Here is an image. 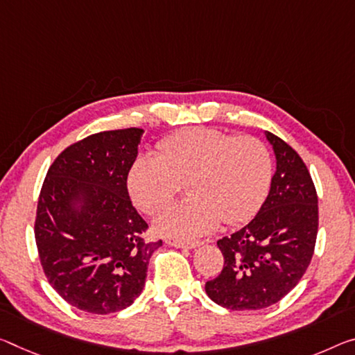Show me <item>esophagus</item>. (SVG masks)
Listing matches in <instances>:
<instances>
[{
  "mask_svg": "<svg viewBox=\"0 0 355 355\" xmlns=\"http://www.w3.org/2000/svg\"><path fill=\"white\" fill-rule=\"evenodd\" d=\"M166 243L168 246H175V248H184V250H194L202 245L198 240H180V239H167Z\"/></svg>",
  "mask_w": 355,
  "mask_h": 355,
  "instance_id": "1",
  "label": "esophagus"
}]
</instances>
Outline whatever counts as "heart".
<instances>
[{"mask_svg": "<svg viewBox=\"0 0 355 355\" xmlns=\"http://www.w3.org/2000/svg\"><path fill=\"white\" fill-rule=\"evenodd\" d=\"M159 155H140L128 187L136 204L155 213L171 204L188 182L189 199L156 218L157 232L198 237L219 223L234 226L250 219L266 198L272 159L261 140L235 137L213 128H193L159 144Z\"/></svg>", "mask_w": 355, "mask_h": 355, "instance_id": "heart-1", "label": "heart"}]
</instances>
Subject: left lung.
I'll return each instance as SVG.
<instances>
[{
    "instance_id": "1",
    "label": "left lung",
    "mask_w": 355,
    "mask_h": 355,
    "mask_svg": "<svg viewBox=\"0 0 355 355\" xmlns=\"http://www.w3.org/2000/svg\"><path fill=\"white\" fill-rule=\"evenodd\" d=\"M277 159L267 199L257 215L218 240L224 267L207 281L210 299L227 309L252 311L279 302L311 262L318 235V194L305 162L284 140L266 131Z\"/></svg>"
}]
</instances>
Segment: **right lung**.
I'll return each mask as SVG.
<instances>
[{
  "instance_id": "1",
  "label": "right lung",
  "mask_w": 355,
  "mask_h": 355,
  "mask_svg": "<svg viewBox=\"0 0 355 355\" xmlns=\"http://www.w3.org/2000/svg\"><path fill=\"white\" fill-rule=\"evenodd\" d=\"M144 129L88 136L50 166L39 194L35 237L52 288L82 311L116 313L132 305L145 286L148 224L132 207L128 173Z\"/></svg>"
}]
</instances>
